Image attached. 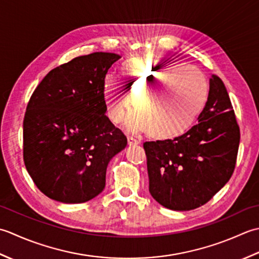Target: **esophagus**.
Instances as JSON below:
<instances>
[{
    "label": "esophagus",
    "mask_w": 259,
    "mask_h": 259,
    "mask_svg": "<svg viewBox=\"0 0 259 259\" xmlns=\"http://www.w3.org/2000/svg\"><path fill=\"white\" fill-rule=\"evenodd\" d=\"M127 143H128L130 146H135V145H139L140 144V141H137L136 139H134V137L128 136L127 137Z\"/></svg>",
    "instance_id": "34e87169"
}]
</instances>
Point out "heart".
Segmentation results:
<instances>
[{"label": "heart", "instance_id": "heart-1", "mask_svg": "<svg viewBox=\"0 0 259 259\" xmlns=\"http://www.w3.org/2000/svg\"><path fill=\"white\" fill-rule=\"evenodd\" d=\"M125 87L135 97L136 112L128 125L133 131H149L157 140H174L197 122L208 100V83L201 71L184 63H167L153 58H133L119 66ZM104 95L109 117L123 120L131 107L130 95L108 77Z\"/></svg>", "mask_w": 259, "mask_h": 259}]
</instances>
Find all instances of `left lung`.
<instances>
[{
    "mask_svg": "<svg viewBox=\"0 0 259 259\" xmlns=\"http://www.w3.org/2000/svg\"><path fill=\"white\" fill-rule=\"evenodd\" d=\"M198 124L174 140L145 142L149 190L163 207L188 211L207 203L233 176L240 131L228 92L215 75Z\"/></svg>",
    "mask_w": 259,
    "mask_h": 259,
    "instance_id": "8db88e82",
    "label": "left lung"
}]
</instances>
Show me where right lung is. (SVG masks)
<instances>
[{
	"mask_svg": "<svg viewBox=\"0 0 259 259\" xmlns=\"http://www.w3.org/2000/svg\"><path fill=\"white\" fill-rule=\"evenodd\" d=\"M110 52L77 57L52 69L35 88L23 120V160L42 193L82 203L103 191L109 161L127 139L106 115L104 86Z\"/></svg>",
	"mask_w": 259,
	"mask_h": 259,
	"instance_id": "add662e5",
	"label": "right lung"
}]
</instances>
